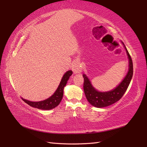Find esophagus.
<instances>
[{
	"mask_svg": "<svg viewBox=\"0 0 147 147\" xmlns=\"http://www.w3.org/2000/svg\"><path fill=\"white\" fill-rule=\"evenodd\" d=\"M72 70L74 74L80 73L82 71V67L78 61H75L72 65Z\"/></svg>",
	"mask_w": 147,
	"mask_h": 147,
	"instance_id": "esophagus-1",
	"label": "esophagus"
}]
</instances>
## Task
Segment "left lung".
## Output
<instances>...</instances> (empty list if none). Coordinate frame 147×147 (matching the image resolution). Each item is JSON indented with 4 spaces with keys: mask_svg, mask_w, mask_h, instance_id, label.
Listing matches in <instances>:
<instances>
[{
    "mask_svg": "<svg viewBox=\"0 0 147 147\" xmlns=\"http://www.w3.org/2000/svg\"><path fill=\"white\" fill-rule=\"evenodd\" d=\"M125 47L126 53L129 59V71L126 74V77L123 80L119 85L113 90L107 92H99L93 88L91 85L90 80L85 74H83L84 83L83 90L86 96V99L90 104L94 107L102 108L107 107L109 105L114 104L122 98L128 88L131 80L133 77V65L131 57L129 54L128 51Z\"/></svg>",
    "mask_w": 147,
    "mask_h": 147,
    "instance_id": "obj_1",
    "label": "left lung"
}]
</instances>
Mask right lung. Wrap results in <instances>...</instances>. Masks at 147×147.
I'll return each mask as SVG.
<instances>
[{"instance_id":"1","label":"right lung","mask_w":147,"mask_h":147,"mask_svg":"<svg viewBox=\"0 0 147 147\" xmlns=\"http://www.w3.org/2000/svg\"><path fill=\"white\" fill-rule=\"evenodd\" d=\"M72 74H73V71H67L62 77L61 82L59 84L57 90L54 93V94L52 95L50 98L40 102H31L23 98H22V100L24 102H26L27 104L32 106V107L42 109V110H51V109L55 108L60 104L61 101L62 100V96H63L64 88Z\"/></svg>"}]
</instances>
